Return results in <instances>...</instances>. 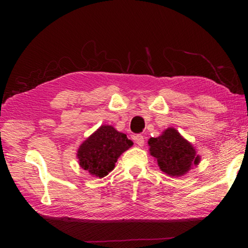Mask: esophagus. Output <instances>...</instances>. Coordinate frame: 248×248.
I'll use <instances>...</instances> for the list:
<instances>
[{"instance_id":"obj_1","label":"esophagus","mask_w":248,"mask_h":248,"mask_svg":"<svg viewBox=\"0 0 248 248\" xmlns=\"http://www.w3.org/2000/svg\"><path fill=\"white\" fill-rule=\"evenodd\" d=\"M133 140L139 146H143V144H144V138H143V136H142V134H134Z\"/></svg>"}]
</instances>
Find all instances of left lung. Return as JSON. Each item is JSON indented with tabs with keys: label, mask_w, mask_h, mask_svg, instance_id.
Masks as SVG:
<instances>
[{
	"label": "left lung",
	"mask_w": 248,
	"mask_h": 248,
	"mask_svg": "<svg viewBox=\"0 0 248 248\" xmlns=\"http://www.w3.org/2000/svg\"><path fill=\"white\" fill-rule=\"evenodd\" d=\"M148 143L159 169L170 176H182L199 163L194 146L173 128L166 129L158 138H151Z\"/></svg>",
	"instance_id": "8db88e82"
}]
</instances>
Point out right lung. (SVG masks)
Segmentation results:
<instances>
[{
    "label": "right lung",
    "instance_id": "right-lung-1",
    "mask_svg": "<svg viewBox=\"0 0 248 248\" xmlns=\"http://www.w3.org/2000/svg\"><path fill=\"white\" fill-rule=\"evenodd\" d=\"M132 144L124 133L118 132L111 125H102L79 146V165L90 174L102 178L114 170L117 159Z\"/></svg>",
    "mask_w": 248,
    "mask_h": 248
}]
</instances>
